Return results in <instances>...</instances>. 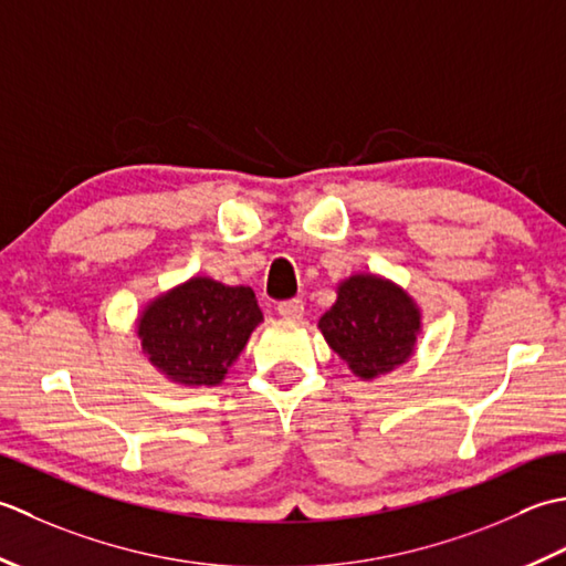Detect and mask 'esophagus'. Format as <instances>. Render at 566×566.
<instances>
[{
    "instance_id": "34e87169",
    "label": "esophagus",
    "mask_w": 566,
    "mask_h": 566,
    "mask_svg": "<svg viewBox=\"0 0 566 566\" xmlns=\"http://www.w3.org/2000/svg\"><path fill=\"white\" fill-rule=\"evenodd\" d=\"M303 313H305V305H303V300H297V297L285 300V303L279 305V315L283 319H300L303 317Z\"/></svg>"
}]
</instances>
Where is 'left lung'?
Instances as JSON below:
<instances>
[{
    "instance_id": "left-lung-1",
    "label": "left lung",
    "mask_w": 566,
    "mask_h": 566,
    "mask_svg": "<svg viewBox=\"0 0 566 566\" xmlns=\"http://www.w3.org/2000/svg\"><path fill=\"white\" fill-rule=\"evenodd\" d=\"M334 293L337 300L317 329L356 378L376 380L412 359L422 310L406 287L386 275L352 273Z\"/></svg>"
}]
</instances>
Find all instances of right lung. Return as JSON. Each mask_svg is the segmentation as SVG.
Returning a JSON list of instances; mask_svg holds the SVG:
<instances>
[{"label":"right lung","instance_id":"1","mask_svg":"<svg viewBox=\"0 0 566 566\" xmlns=\"http://www.w3.org/2000/svg\"><path fill=\"white\" fill-rule=\"evenodd\" d=\"M263 322L249 285L192 275L148 300L136 337L156 371L176 386H219Z\"/></svg>","mask_w":566,"mask_h":566}]
</instances>
